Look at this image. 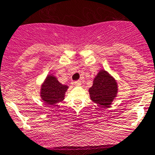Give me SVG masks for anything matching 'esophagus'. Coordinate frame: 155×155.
Listing matches in <instances>:
<instances>
[{
    "mask_svg": "<svg viewBox=\"0 0 155 155\" xmlns=\"http://www.w3.org/2000/svg\"><path fill=\"white\" fill-rule=\"evenodd\" d=\"M75 85H77V86H81V81H76L74 82Z\"/></svg>",
    "mask_w": 155,
    "mask_h": 155,
    "instance_id": "34e87169",
    "label": "esophagus"
}]
</instances>
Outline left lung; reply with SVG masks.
Returning <instances> with one entry per match:
<instances>
[{
  "mask_svg": "<svg viewBox=\"0 0 155 155\" xmlns=\"http://www.w3.org/2000/svg\"><path fill=\"white\" fill-rule=\"evenodd\" d=\"M118 93L117 82L105 70H101L94 78L93 86L89 89L91 101L102 107H108Z\"/></svg>",
  "mask_w": 155,
  "mask_h": 155,
  "instance_id": "obj_1",
  "label": "left lung"
}]
</instances>
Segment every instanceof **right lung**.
Wrapping results in <instances>:
<instances>
[{"label": "right lung", "instance_id": "right-lung-1", "mask_svg": "<svg viewBox=\"0 0 155 155\" xmlns=\"http://www.w3.org/2000/svg\"><path fill=\"white\" fill-rule=\"evenodd\" d=\"M68 89L67 85L60 83L52 74H48L41 87V99L47 105H54L64 100Z\"/></svg>", "mask_w": 155, "mask_h": 155}]
</instances>
